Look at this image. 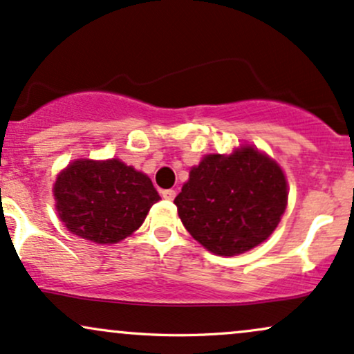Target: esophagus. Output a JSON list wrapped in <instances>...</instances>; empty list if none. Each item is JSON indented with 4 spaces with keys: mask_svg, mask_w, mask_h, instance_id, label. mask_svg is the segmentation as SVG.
Instances as JSON below:
<instances>
[{
    "mask_svg": "<svg viewBox=\"0 0 354 354\" xmlns=\"http://www.w3.org/2000/svg\"><path fill=\"white\" fill-rule=\"evenodd\" d=\"M162 197L164 198H167V201H174V198H176V196H177V192L174 189H167V190H162Z\"/></svg>",
    "mask_w": 354,
    "mask_h": 354,
    "instance_id": "obj_1",
    "label": "esophagus"
}]
</instances>
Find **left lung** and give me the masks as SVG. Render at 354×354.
<instances>
[{
    "label": "left lung",
    "mask_w": 354,
    "mask_h": 354,
    "mask_svg": "<svg viewBox=\"0 0 354 354\" xmlns=\"http://www.w3.org/2000/svg\"><path fill=\"white\" fill-rule=\"evenodd\" d=\"M174 204L194 239L214 254L236 256L277 227L288 184L276 162L244 147L232 156L204 157Z\"/></svg>",
    "instance_id": "obj_1"
}]
</instances>
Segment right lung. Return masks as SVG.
Returning <instances> with one entry per match:
<instances>
[{
  "instance_id": "add662e5",
  "label": "right lung",
  "mask_w": 354,
  "mask_h": 354,
  "mask_svg": "<svg viewBox=\"0 0 354 354\" xmlns=\"http://www.w3.org/2000/svg\"><path fill=\"white\" fill-rule=\"evenodd\" d=\"M53 192L66 229L98 244L125 239L160 201L145 174L117 158L73 162L58 176Z\"/></svg>"
}]
</instances>
